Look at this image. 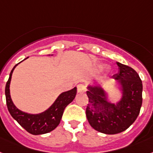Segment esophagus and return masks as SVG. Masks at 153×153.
<instances>
[{
  "mask_svg": "<svg viewBox=\"0 0 153 153\" xmlns=\"http://www.w3.org/2000/svg\"><path fill=\"white\" fill-rule=\"evenodd\" d=\"M87 91L86 86L83 84H79L77 85V92L78 93H84Z\"/></svg>",
  "mask_w": 153,
  "mask_h": 153,
  "instance_id": "obj_1",
  "label": "esophagus"
}]
</instances>
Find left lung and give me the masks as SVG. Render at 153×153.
<instances>
[{
	"instance_id": "left-lung-1",
	"label": "left lung",
	"mask_w": 153,
	"mask_h": 153,
	"mask_svg": "<svg viewBox=\"0 0 153 153\" xmlns=\"http://www.w3.org/2000/svg\"><path fill=\"white\" fill-rule=\"evenodd\" d=\"M117 80L121 96L117 102L108 99L107 91L100 84L88 86L89 98L86 108L88 120L94 130L106 134H115L127 130L137 119L142 104V82L132 68L117 62Z\"/></svg>"
}]
</instances>
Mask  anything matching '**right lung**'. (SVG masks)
Returning <instances> with one entry per match:
<instances>
[{
	"label": "right lung",
	"instance_id": "right-lung-1",
	"mask_svg": "<svg viewBox=\"0 0 153 153\" xmlns=\"http://www.w3.org/2000/svg\"><path fill=\"white\" fill-rule=\"evenodd\" d=\"M19 63L16 64L13 67L10 73L8 80L6 84L5 96L7 109L9 111L11 117H13L24 129L28 131L29 133L34 135L49 133L59 126L64 109L75 98L76 94V88L75 87L71 90L61 93L51 106L42 113H37V114H31V113L23 112L19 109L15 105L11 100V94H10V84H11V76L13 74L14 69H16V66Z\"/></svg>",
	"mask_w": 153,
	"mask_h": 153
}]
</instances>
